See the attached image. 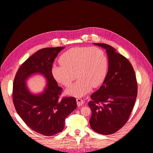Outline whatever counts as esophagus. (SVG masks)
<instances>
[{"label":"esophagus","mask_w":153,"mask_h":153,"mask_svg":"<svg viewBox=\"0 0 153 153\" xmlns=\"http://www.w3.org/2000/svg\"><path fill=\"white\" fill-rule=\"evenodd\" d=\"M76 103H77L78 107H81V105H83V104L84 103V101L81 99H76Z\"/></svg>","instance_id":"obj_1"}]
</instances>
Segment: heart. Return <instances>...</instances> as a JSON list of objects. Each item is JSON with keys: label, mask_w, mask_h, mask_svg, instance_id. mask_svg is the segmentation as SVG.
<instances>
[{"label": "heart", "mask_w": 153, "mask_h": 153, "mask_svg": "<svg viewBox=\"0 0 153 153\" xmlns=\"http://www.w3.org/2000/svg\"><path fill=\"white\" fill-rule=\"evenodd\" d=\"M59 62L60 64L53 65L52 75L58 83L65 86L71 85L77 75L79 79L66 91L75 97H83L92 87L100 86L107 74V57L96 46L72 48L61 55Z\"/></svg>", "instance_id": "b5f03b06"}]
</instances>
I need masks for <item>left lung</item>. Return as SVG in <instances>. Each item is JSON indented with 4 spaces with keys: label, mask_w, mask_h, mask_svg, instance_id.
Instances as JSON below:
<instances>
[{
    "label": "left lung",
    "mask_w": 153,
    "mask_h": 153,
    "mask_svg": "<svg viewBox=\"0 0 153 153\" xmlns=\"http://www.w3.org/2000/svg\"><path fill=\"white\" fill-rule=\"evenodd\" d=\"M93 44L106 50L108 70L102 85L91 96L89 124L96 132L109 135L120 130L127 121L136 100L137 83L127 59L107 44Z\"/></svg>",
    "instance_id": "1"
}]
</instances>
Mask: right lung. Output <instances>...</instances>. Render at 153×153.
I'll return each instance as SVG.
<instances>
[{
    "label": "right lung",
    "instance_id": "add662e5",
    "mask_svg": "<svg viewBox=\"0 0 153 153\" xmlns=\"http://www.w3.org/2000/svg\"><path fill=\"white\" fill-rule=\"evenodd\" d=\"M64 48L37 51L21 65L13 81V102L16 112L31 129L45 136L62 132L66 117L77 106L74 97L59 99L62 89L58 86L51 72L55 58ZM35 74L43 76L47 81L44 91L37 94L30 92L27 84Z\"/></svg>",
    "mask_w": 153,
    "mask_h": 153
}]
</instances>
